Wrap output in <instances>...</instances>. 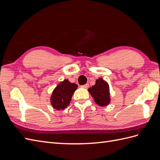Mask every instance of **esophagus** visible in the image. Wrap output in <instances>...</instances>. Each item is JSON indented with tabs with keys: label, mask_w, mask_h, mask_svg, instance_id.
Returning a JSON list of instances; mask_svg holds the SVG:
<instances>
[{
	"label": "esophagus",
	"mask_w": 160,
	"mask_h": 160,
	"mask_svg": "<svg viewBox=\"0 0 160 160\" xmlns=\"http://www.w3.org/2000/svg\"><path fill=\"white\" fill-rule=\"evenodd\" d=\"M82 88H83V89H88V88H89V84H85V85H81V86Z\"/></svg>",
	"instance_id": "esophagus-1"
}]
</instances>
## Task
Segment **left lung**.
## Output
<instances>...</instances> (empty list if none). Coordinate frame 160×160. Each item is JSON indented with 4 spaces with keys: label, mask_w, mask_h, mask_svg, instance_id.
Returning <instances> with one entry per match:
<instances>
[{
    "label": "left lung",
    "mask_w": 160,
    "mask_h": 160,
    "mask_svg": "<svg viewBox=\"0 0 160 160\" xmlns=\"http://www.w3.org/2000/svg\"><path fill=\"white\" fill-rule=\"evenodd\" d=\"M89 92L95 102L101 107H105L110 103V92L109 84L101 77L96 80L95 84L89 88Z\"/></svg>",
    "instance_id": "left-lung-1"
}]
</instances>
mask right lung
<instances>
[{"instance_id": "1", "label": "right lung", "mask_w": 160, "mask_h": 160, "mask_svg": "<svg viewBox=\"0 0 160 160\" xmlns=\"http://www.w3.org/2000/svg\"><path fill=\"white\" fill-rule=\"evenodd\" d=\"M77 88V85L65 79L61 82L53 90L51 97L52 107L57 110H62L68 106L71 98Z\"/></svg>"}]
</instances>
